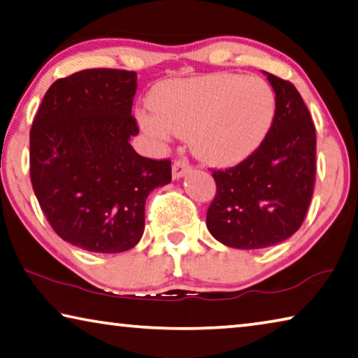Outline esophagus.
<instances>
[{"label": "esophagus", "mask_w": 358, "mask_h": 358, "mask_svg": "<svg viewBox=\"0 0 358 358\" xmlns=\"http://www.w3.org/2000/svg\"><path fill=\"white\" fill-rule=\"evenodd\" d=\"M189 170H191L189 162L186 161V159H178V161H175L172 166V175H173V178L177 180V178L185 177Z\"/></svg>", "instance_id": "esophagus-1"}]
</instances>
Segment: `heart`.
<instances>
[{
  "label": "heart",
  "mask_w": 358,
  "mask_h": 358,
  "mask_svg": "<svg viewBox=\"0 0 358 358\" xmlns=\"http://www.w3.org/2000/svg\"><path fill=\"white\" fill-rule=\"evenodd\" d=\"M152 113H138L141 129L157 141L189 137L192 151L213 166H234L268 137L275 94L259 76L234 73L172 79L152 90Z\"/></svg>",
  "instance_id": "obj_1"
}]
</instances>
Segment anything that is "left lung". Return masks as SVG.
<instances>
[{"instance_id": "obj_1", "label": "left lung", "mask_w": 358, "mask_h": 358, "mask_svg": "<svg viewBox=\"0 0 358 358\" xmlns=\"http://www.w3.org/2000/svg\"><path fill=\"white\" fill-rule=\"evenodd\" d=\"M275 92L268 137L236 167L213 170L207 228L232 248L275 245L303 224L315 183V127L290 81L266 73Z\"/></svg>"}]
</instances>
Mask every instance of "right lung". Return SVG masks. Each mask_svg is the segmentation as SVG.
<instances>
[{
    "instance_id": "right-lung-1",
    "label": "right lung",
    "mask_w": 358,
    "mask_h": 358,
    "mask_svg": "<svg viewBox=\"0 0 358 358\" xmlns=\"http://www.w3.org/2000/svg\"><path fill=\"white\" fill-rule=\"evenodd\" d=\"M137 73L90 68L48 89L30 130V178L43 213L83 250L119 253L145 229L150 192L170 183L169 159L135 152Z\"/></svg>"
}]
</instances>
